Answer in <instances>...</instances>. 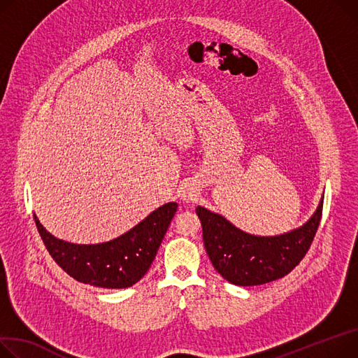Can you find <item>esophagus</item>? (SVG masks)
<instances>
[{
  "label": "esophagus",
  "instance_id": "obj_1",
  "mask_svg": "<svg viewBox=\"0 0 358 358\" xmlns=\"http://www.w3.org/2000/svg\"><path fill=\"white\" fill-rule=\"evenodd\" d=\"M196 196H197V192H196V188L192 187V185L185 187V188L182 189V194H181V197H182L184 201H193V200L196 199Z\"/></svg>",
  "mask_w": 358,
  "mask_h": 358
}]
</instances>
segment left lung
<instances>
[{
    "label": "left lung",
    "instance_id": "obj_1",
    "mask_svg": "<svg viewBox=\"0 0 358 358\" xmlns=\"http://www.w3.org/2000/svg\"><path fill=\"white\" fill-rule=\"evenodd\" d=\"M201 220L203 241L213 266L230 283L255 287L288 275L306 255L322 216V200L302 227L273 237L242 231L220 214L196 208Z\"/></svg>",
    "mask_w": 358,
    "mask_h": 358
}]
</instances>
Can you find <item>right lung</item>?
Wrapping results in <instances>:
<instances>
[{
    "label": "right lung",
    "mask_w": 358,
    "mask_h": 358,
    "mask_svg": "<svg viewBox=\"0 0 358 358\" xmlns=\"http://www.w3.org/2000/svg\"><path fill=\"white\" fill-rule=\"evenodd\" d=\"M177 207V203L161 206L132 230L102 245L59 241L45 231L36 214L34 222L45 249L67 275L92 287L122 289L148 272Z\"/></svg>",
    "instance_id": "1"
}]
</instances>
